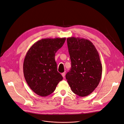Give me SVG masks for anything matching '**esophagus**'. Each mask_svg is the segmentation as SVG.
Returning a JSON list of instances; mask_svg holds the SVG:
<instances>
[{"instance_id": "esophagus-1", "label": "esophagus", "mask_w": 124, "mask_h": 124, "mask_svg": "<svg viewBox=\"0 0 124 124\" xmlns=\"http://www.w3.org/2000/svg\"><path fill=\"white\" fill-rule=\"evenodd\" d=\"M62 77H63V78H64L65 77V72H64V73H62Z\"/></svg>"}]
</instances>
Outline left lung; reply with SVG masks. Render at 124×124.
Masks as SVG:
<instances>
[{
  "instance_id": "1",
  "label": "left lung",
  "mask_w": 124,
  "mask_h": 124,
  "mask_svg": "<svg viewBox=\"0 0 124 124\" xmlns=\"http://www.w3.org/2000/svg\"><path fill=\"white\" fill-rule=\"evenodd\" d=\"M71 61V69L66 78L72 92L81 97L88 95L98 86L102 67L93 43L83 38L67 39Z\"/></svg>"
}]
</instances>
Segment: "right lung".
I'll return each mask as SVG.
<instances>
[{
	"mask_svg": "<svg viewBox=\"0 0 124 124\" xmlns=\"http://www.w3.org/2000/svg\"><path fill=\"white\" fill-rule=\"evenodd\" d=\"M65 40V38L41 39L33 44L26 55L24 77L31 89L39 96L51 94L63 80L57 71L55 55Z\"/></svg>",
	"mask_w": 124,
	"mask_h": 124,
	"instance_id": "add662e5",
	"label": "right lung"
}]
</instances>
